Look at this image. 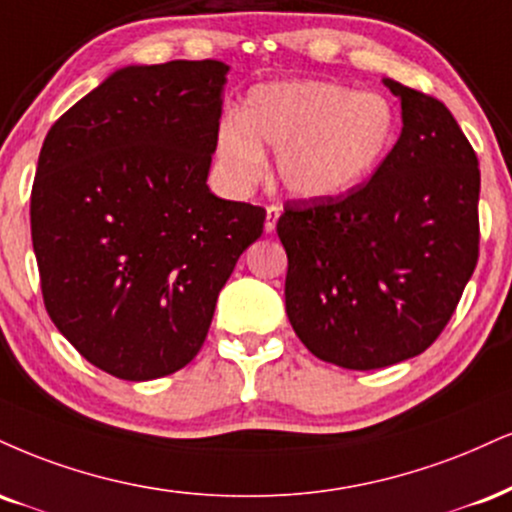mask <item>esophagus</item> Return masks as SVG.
Wrapping results in <instances>:
<instances>
[{"label": "esophagus", "instance_id": "esophagus-1", "mask_svg": "<svg viewBox=\"0 0 512 512\" xmlns=\"http://www.w3.org/2000/svg\"><path fill=\"white\" fill-rule=\"evenodd\" d=\"M281 217V207L269 205L267 207V219H264V233H272L276 229V221Z\"/></svg>", "mask_w": 512, "mask_h": 512}]
</instances>
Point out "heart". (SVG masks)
<instances>
[{
  "label": "heart",
  "mask_w": 512,
  "mask_h": 512,
  "mask_svg": "<svg viewBox=\"0 0 512 512\" xmlns=\"http://www.w3.org/2000/svg\"><path fill=\"white\" fill-rule=\"evenodd\" d=\"M398 138V112L379 92H357L322 78L269 80L226 116L214 155L238 186L260 178L264 147L276 152V176L298 200L324 202L355 193L377 174Z\"/></svg>",
  "instance_id": "1"
}]
</instances>
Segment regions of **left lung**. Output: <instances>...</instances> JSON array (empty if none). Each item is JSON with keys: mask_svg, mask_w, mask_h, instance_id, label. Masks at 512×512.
Masks as SVG:
<instances>
[{"mask_svg": "<svg viewBox=\"0 0 512 512\" xmlns=\"http://www.w3.org/2000/svg\"><path fill=\"white\" fill-rule=\"evenodd\" d=\"M398 143L338 200L286 202V312L312 355L379 369L427 350L479 255V166L446 104L396 80Z\"/></svg>", "mask_w": 512, "mask_h": 512, "instance_id": "obj_1", "label": "left lung"}]
</instances>
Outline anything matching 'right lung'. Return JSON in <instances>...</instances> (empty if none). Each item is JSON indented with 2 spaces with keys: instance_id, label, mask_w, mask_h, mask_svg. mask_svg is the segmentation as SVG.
<instances>
[{
  "instance_id": "right-lung-1",
  "label": "right lung",
  "mask_w": 512,
  "mask_h": 512,
  "mask_svg": "<svg viewBox=\"0 0 512 512\" xmlns=\"http://www.w3.org/2000/svg\"><path fill=\"white\" fill-rule=\"evenodd\" d=\"M224 61L131 64L42 143L30 233L61 336L126 381L200 353L219 291L262 236L264 209L209 190Z\"/></svg>"
}]
</instances>
